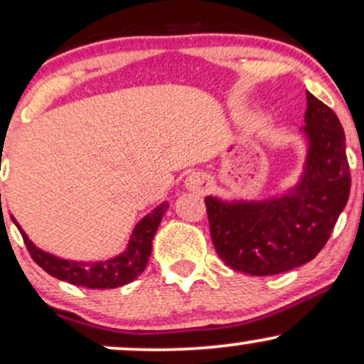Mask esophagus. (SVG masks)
<instances>
[{"mask_svg": "<svg viewBox=\"0 0 364 364\" xmlns=\"http://www.w3.org/2000/svg\"><path fill=\"white\" fill-rule=\"evenodd\" d=\"M210 186V181L205 175H192L191 177V187L192 189L205 191Z\"/></svg>", "mask_w": 364, "mask_h": 364, "instance_id": "obj_1", "label": "esophagus"}]
</instances>
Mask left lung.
<instances>
[{
	"mask_svg": "<svg viewBox=\"0 0 364 364\" xmlns=\"http://www.w3.org/2000/svg\"><path fill=\"white\" fill-rule=\"evenodd\" d=\"M306 123L311 146L294 191L267 203L205 197L213 245L232 270L267 277L302 267L324 248L348 204L351 173L338 116L307 92Z\"/></svg>",
	"mask_w": 364,
	"mask_h": 364,
	"instance_id": "1",
	"label": "left lung"
}]
</instances>
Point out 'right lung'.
I'll list each match as a JSON object with an SVG mask.
<instances>
[{"instance_id":"1","label":"right lung","mask_w":364,"mask_h":364,"mask_svg":"<svg viewBox=\"0 0 364 364\" xmlns=\"http://www.w3.org/2000/svg\"><path fill=\"white\" fill-rule=\"evenodd\" d=\"M167 208V203L160 204L154 213H150L138 223L124 253H121L119 257L113 259H107V262L97 263L69 262V259L52 257V255L45 253V251L38 250L37 246L31 243L15 219L13 221H15L21 236H23L25 246L28 250L31 259L40 268H43L48 275L55 277L58 280L69 282L73 285L86 287V289H116V287L133 282L145 270L151 253V240H154L155 232L159 230V224Z\"/></svg>"}]
</instances>
